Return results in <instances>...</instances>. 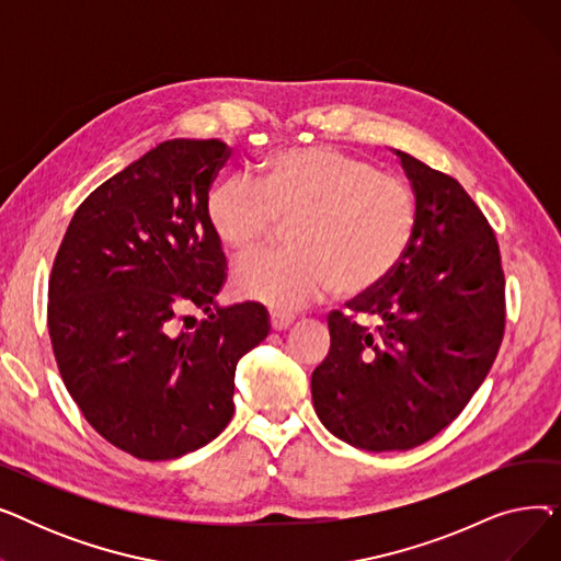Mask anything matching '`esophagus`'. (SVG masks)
Segmentation results:
<instances>
[{
	"label": "esophagus",
	"instance_id": "34e87169",
	"mask_svg": "<svg viewBox=\"0 0 561 561\" xmlns=\"http://www.w3.org/2000/svg\"><path fill=\"white\" fill-rule=\"evenodd\" d=\"M293 320H296V316H290L286 311H271V328L277 330V332L290 328Z\"/></svg>",
	"mask_w": 561,
	"mask_h": 561
}]
</instances>
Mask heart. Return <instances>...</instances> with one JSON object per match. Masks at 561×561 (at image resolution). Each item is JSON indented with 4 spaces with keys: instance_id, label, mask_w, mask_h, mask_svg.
Returning a JSON list of instances; mask_svg holds the SVG:
<instances>
[{
    "instance_id": "b5f03b06",
    "label": "heart",
    "mask_w": 561,
    "mask_h": 561,
    "mask_svg": "<svg viewBox=\"0 0 561 561\" xmlns=\"http://www.w3.org/2000/svg\"><path fill=\"white\" fill-rule=\"evenodd\" d=\"M204 214L218 241L243 256L290 220V250L252 256L233 273L239 296L298 309L336 290L352 298L379 286L402 261L416 227V199L396 174L328 145L286 147L252 180L211 186Z\"/></svg>"
}]
</instances>
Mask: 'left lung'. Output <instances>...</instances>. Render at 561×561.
Listing matches in <instances>:
<instances>
[{
  "label": "left lung",
  "instance_id": "8db88e82",
  "mask_svg": "<svg viewBox=\"0 0 561 561\" xmlns=\"http://www.w3.org/2000/svg\"><path fill=\"white\" fill-rule=\"evenodd\" d=\"M396 154L416 195L414 236L385 282L328 316L330 355L311 375L322 425L370 453L416 448L448 427L505 334L489 220L450 174Z\"/></svg>",
  "mask_w": 561,
  "mask_h": 561
}]
</instances>
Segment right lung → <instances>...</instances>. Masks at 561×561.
I'll return each instance as SVG.
<instances>
[{"label":"right lung","mask_w":561,"mask_h":561,"mask_svg":"<svg viewBox=\"0 0 561 561\" xmlns=\"http://www.w3.org/2000/svg\"><path fill=\"white\" fill-rule=\"evenodd\" d=\"M229 154L218 138L157 145L81 202L54 259L47 325L66 389L108 444L145 461L227 427L236 364L271 330L256 302L216 305L227 261L204 199ZM184 308L207 320L176 333Z\"/></svg>","instance_id":"add662e5"}]
</instances>
